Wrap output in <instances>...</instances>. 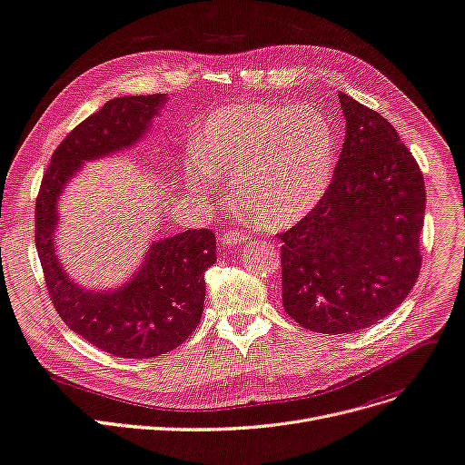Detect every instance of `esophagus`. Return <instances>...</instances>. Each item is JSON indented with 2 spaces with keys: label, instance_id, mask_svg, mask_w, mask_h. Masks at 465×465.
Instances as JSON below:
<instances>
[{
  "label": "esophagus",
  "instance_id": "34e87169",
  "mask_svg": "<svg viewBox=\"0 0 465 465\" xmlns=\"http://www.w3.org/2000/svg\"><path fill=\"white\" fill-rule=\"evenodd\" d=\"M220 241L224 245H232L233 247V245H245L247 241H249V237L243 232H239L235 228H230V230H226L224 233H222Z\"/></svg>",
  "mask_w": 465,
  "mask_h": 465
}]
</instances>
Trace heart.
Here are the masks:
<instances>
[{"label":"heart","mask_w":465,"mask_h":465,"mask_svg":"<svg viewBox=\"0 0 465 465\" xmlns=\"http://www.w3.org/2000/svg\"><path fill=\"white\" fill-rule=\"evenodd\" d=\"M336 138L329 117L312 106L230 104L207 119L186 180L207 192L232 174V193L251 220L285 228L325 197L334 173Z\"/></svg>","instance_id":"obj_1"}]
</instances>
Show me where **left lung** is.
Returning a JSON list of instances; mask_svg holds the SVG:
<instances>
[{"label": "left lung", "instance_id": "8db88e82", "mask_svg": "<svg viewBox=\"0 0 465 465\" xmlns=\"http://www.w3.org/2000/svg\"><path fill=\"white\" fill-rule=\"evenodd\" d=\"M346 138L321 203L281 245L282 308L313 332L367 329L409 296L421 268L423 174L393 125L340 93Z\"/></svg>", "mask_w": 465, "mask_h": 465}]
</instances>
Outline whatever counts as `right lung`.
<instances>
[{
    "instance_id": "add662e5",
    "label": "right lung",
    "mask_w": 465,
    "mask_h": 465,
    "mask_svg": "<svg viewBox=\"0 0 465 465\" xmlns=\"http://www.w3.org/2000/svg\"><path fill=\"white\" fill-rule=\"evenodd\" d=\"M163 100V94L108 100L56 146L35 199V249L54 310L93 346L125 359L167 353L195 331L203 313L205 272L216 260L214 233L201 228L161 239L127 287L84 292L66 277L53 249L56 197L82 161L127 148L143 136Z\"/></svg>"
}]
</instances>
